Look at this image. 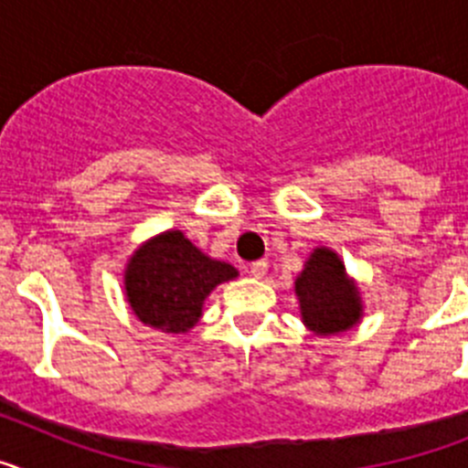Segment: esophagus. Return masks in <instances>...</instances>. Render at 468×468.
Instances as JSON below:
<instances>
[{"mask_svg":"<svg viewBox=\"0 0 468 468\" xmlns=\"http://www.w3.org/2000/svg\"><path fill=\"white\" fill-rule=\"evenodd\" d=\"M248 271H250L253 279H264V274H267V262H264V260H258V262H253L248 267Z\"/></svg>","mask_w":468,"mask_h":468,"instance_id":"obj_1","label":"esophagus"}]
</instances>
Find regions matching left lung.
Listing matches in <instances>:
<instances>
[{
  "label": "left lung",
  "instance_id": "obj_1",
  "mask_svg": "<svg viewBox=\"0 0 468 468\" xmlns=\"http://www.w3.org/2000/svg\"><path fill=\"white\" fill-rule=\"evenodd\" d=\"M295 297L302 324L318 337L356 328L363 318L361 288L333 248L318 246L295 276Z\"/></svg>",
  "mask_w": 468,
  "mask_h": 468
}]
</instances>
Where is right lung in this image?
Wrapping results in <instances>:
<instances>
[{
  "label": "right lung",
  "mask_w": 468,
  "mask_h": 468,
  "mask_svg": "<svg viewBox=\"0 0 468 468\" xmlns=\"http://www.w3.org/2000/svg\"><path fill=\"white\" fill-rule=\"evenodd\" d=\"M239 270L206 255L180 229L161 231L133 250L123 270V295L140 324L183 335L198 324L204 302Z\"/></svg>",
  "instance_id": "1"
}]
</instances>
